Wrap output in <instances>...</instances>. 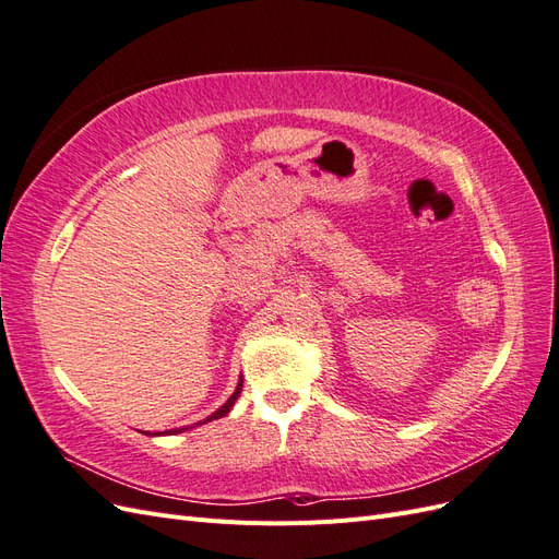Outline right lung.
Instances as JSON below:
<instances>
[{
  "label": "right lung",
  "instance_id": "obj_1",
  "mask_svg": "<svg viewBox=\"0 0 559 559\" xmlns=\"http://www.w3.org/2000/svg\"><path fill=\"white\" fill-rule=\"evenodd\" d=\"M240 392H242V380L238 382V386H235V392H233V396L222 405V408H218L216 413H212L207 419H202L200 425H205V421H212V419H218V417H224V415H228L230 413V408H233V403L238 401V396H240ZM183 429H173V431H167V433H181Z\"/></svg>",
  "mask_w": 559,
  "mask_h": 559
}]
</instances>
